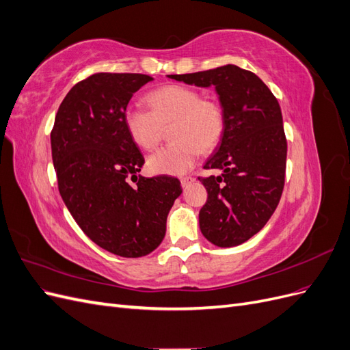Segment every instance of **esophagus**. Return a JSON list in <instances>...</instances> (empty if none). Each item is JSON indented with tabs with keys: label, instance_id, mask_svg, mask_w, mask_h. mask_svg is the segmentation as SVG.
Listing matches in <instances>:
<instances>
[{
	"label": "esophagus",
	"instance_id": "1",
	"mask_svg": "<svg viewBox=\"0 0 350 350\" xmlns=\"http://www.w3.org/2000/svg\"><path fill=\"white\" fill-rule=\"evenodd\" d=\"M194 181V178L193 176H183L181 178V184H183V187H187L188 184H191Z\"/></svg>",
	"mask_w": 350,
	"mask_h": 350
}]
</instances>
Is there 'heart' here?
<instances>
[{
    "label": "heart",
    "mask_w": 350,
    "mask_h": 350,
    "mask_svg": "<svg viewBox=\"0 0 350 350\" xmlns=\"http://www.w3.org/2000/svg\"><path fill=\"white\" fill-rule=\"evenodd\" d=\"M146 109L129 105L124 111V125L131 140L142 149H153L161 140L162 126L172 124L171 146L162 147L147 159V169L154 175H183L191 169L201 150L219 143L225 130L221 105L183 84H167L147 96Z\"/></svg>",
    "instance_id": "obj_1"
}]
</instances>
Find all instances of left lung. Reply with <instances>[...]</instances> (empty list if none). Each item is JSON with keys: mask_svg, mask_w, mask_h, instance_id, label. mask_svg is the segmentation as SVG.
I'll use <instances>...</instances> for the list:
<instances>
[{"mask_svg": "<svg viewBox=\"0 0 350 350\" xmlns=\"http://www.w3.org/2000/svg\"><path fill=\"white\" fill-rule=\"evenodd\" d=\"M167 77L219 94L225 130L204 169L221 175L198 176L207 189L198 221L215 245H241L264 228L282 197L288 143L279 102L258 76L232 64Z\"/></svg>", "mask_w": 350, "mask_h": 350, "instance_id": "left-lung-1", "label": "left lung"}]
</instances>
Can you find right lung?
<instances>
[{"label":"right lung","instance_id":"add662e5","mask_svg":"<svg viewBox=\"0 0 350 350\" xmlns=\"http://www.w3.org/2000/svg\"><path fill=\"white\" fill-rule=\"evenodd\" d=\"M152 80L93 74L67 93L51 131L58 189L71 216L96 245L126 258L161 245L169 210L183 193L176 178L137 175L144 157L125 129L124 111Z\"/></svg>","mask_w":350,"mask_h":350}]
</instances>
